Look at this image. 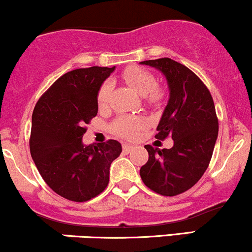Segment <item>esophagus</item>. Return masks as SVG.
Returning a JSON list of instances; mask_svg holds the SVG:
<instances>
[{"label": "esophagus", "instance_id": "esophagus-1", "mask_svg": "<svg viewBox=\"0 0 252 252\" xmlns=\"http://www.w3.org/2000/svg\"><path fill=\"white\" fill-rule=\"evenodd\" d=\"M133 150V145H131V144H123V151L125 154H128V153H131V151Z\"/></svg>", "mask_w": 252, "mask_h": 252}]
</instances>
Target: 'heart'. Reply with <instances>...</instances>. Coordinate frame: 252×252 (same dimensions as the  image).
Segmentation results:
<instances>
[{
	"instance_id": "b5f03b06",
	"label": "heart",
	"mask_w": 252,
	"mask_h": 252,
	"mask_svg": "<svg viewBox=\"0 0 252 252\" xmlns=\"http://www.w3.org/2000/svg\"><path fill=\"white\" fill-rule=\"evenodd\" d=\"M123 79L133 89L139 96L145 97L149 103L158 104L162 99V91L156 85L155 77L145 68L138 66L127 67L121 74ZM112 84L104 83L97 94V102L99 107H105L109 99ZM145 125V120L140 116H123L113 125V131L125 138L136 137L137 132Z\"/></svg>"
}]
</instances>
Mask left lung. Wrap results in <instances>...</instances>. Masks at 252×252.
Listing matches in <instances>:
<instances>
[{
  "label": "left lung",
  "instance_id": "obj_1",
  "mask_svg": "<svg viewBox=\"0 0 252 252\" xmlns=\"http://www.w3.org/2000/svg\"><path fill=\"white\" fill-rule=\"evenodd\" d=\"M164 75L169 99L158 125V139L172 137L170 149L145 145L147 163L140 178L150 190L162 196H177L191 189L209 166L219 133L213 97L191 69L172 59L148 60Z\"/></svg>",
  "mask_w": 252,
  "mask_h": 252
}]
</instances>
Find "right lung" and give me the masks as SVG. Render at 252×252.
Masks as SVG:
<instances>
[{
	"label": "right lung",
	"mask_w": 252,
	"mask_h": 252,
	"mask_svg": "<svg viewBox=\"0 0 252 252\" xmlns=\"http://www.w3.org/2000/svg\"><path fill=\"white\" fill-rule=\"evenodd\" d=\"M115 67H90L59 78L34 107L30 151L48 186L63 198L86 202L107 188L118 140L83 143L85 124L97 115V94Z\"/></svg>",
	"instance_id": "right-lung-1"
}]
</instances>
